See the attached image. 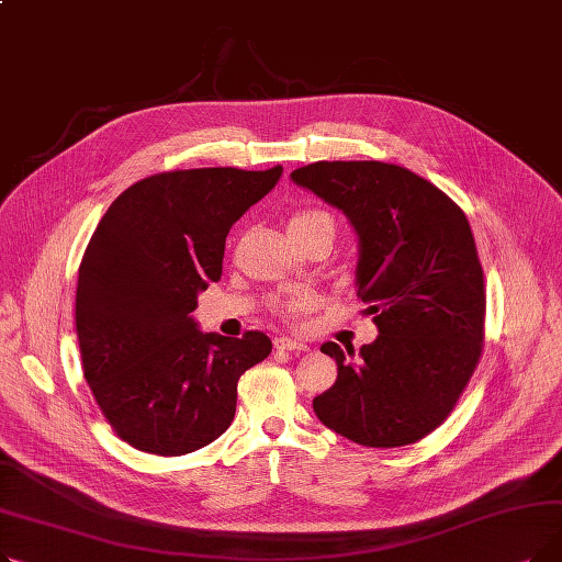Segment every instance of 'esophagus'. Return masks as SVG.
Here are the masks:
<instances>
[{"label": "esophagus", "mask_w": 562, "mask_h": 562, "mask_svg": "<svg viewBox=\"0 0 562 562\" xmlns=\"http://www.w3.org/2000/svg\"><path fill=\"white\" fill-rule=\"evenodd\" d=\"M276 348H278V350H289V352H305V350H310V346H307L305 341L291 339V337H280V339H276Z\"/></svg>", "instance_id": "esophagus-1"}]
</instances>
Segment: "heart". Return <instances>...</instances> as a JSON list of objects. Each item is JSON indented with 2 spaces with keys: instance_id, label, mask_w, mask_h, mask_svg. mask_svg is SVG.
I'll list each match as a JSON object with an SVG mask.
<instances>
[{
  "instance_id": "1",
  "label": "heart",
  "mask_w": 562,
  "mask_h": 562,
  "mask_svg": "<svg viewBox=\"0 0 562 562\" xmlns=\"http://www.w3.org/2000/svg\"><path fill=\"white\" fill-rule=\"evenodd\" d=\"M318 223L330 225V227L335 229L333 218H330L328 214L316 212V210L301 212V214L293 216V218L289 221V229H301V227H310V225H318ZM305 307H307V296H305V293H296V296H293V299L289 301V310H291V312H299V310H305Z\"/></svg>"
}]
</instances>
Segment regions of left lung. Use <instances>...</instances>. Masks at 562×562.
Masks as SVG:
<instances>
[{
    "instance_id": "8db88e82",
    "label": "left lung",
    "mask_w": 562,
    "mask_h": 562,
    "mask_svg": "<svg viewBox=\"0 0 562 562\" xmlns=\"http://www.w3.org/2000/svg\"><path fill=\"white\" fill-rule=\"evenodd\" d=\"M358 234V296L378 337L358 352L326 341L335 385L314 398L323 426L362 447L415 445L451 415L483 350L485 284L460 206L407 168L316 161L291 172Z\"/></svg>"
}]
</instances>
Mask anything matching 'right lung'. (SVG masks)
I'll use <instances>...</instances> for the list:
<instances>
[{
    "label": "right lung",
    "instance_id": "obj_1",
    "mask_svg": "<svg viewBox=\"0 0 562 562\" xmlns=\"http://www.w3.org/2000/svg\"><path fill=\"white\" fill-rule=\"evenodd\" d=\"M280 175L282 166L145 177L88 241L75 303L83 378L134 449L184 456L212 445L234 419L241 373L271 356L263 333H200L191 312L221 280L229 227Z\"/></svg>",
    "mask_w": 562,
    "mask_h": 562
}]
</instances>
